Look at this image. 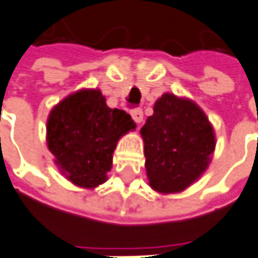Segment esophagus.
<instances>
[{
    "label": "esophagus",
    "instance_id": "34e87169",
    "mask_svg": "<svg viewBox=\"0 0 258 258\" xmlns=\"http://www.w3.org/2000/svg\"><path fill=\"white\" fill-rule=\"evenodd\" d=\"M131 117H133V120L137 122V124H140V122H143L144 118V113L141 108H137V110H133V113H131Z\"/></svg>",
    "mask_w": 258,
    "mask_h": 258
}]
</instances>
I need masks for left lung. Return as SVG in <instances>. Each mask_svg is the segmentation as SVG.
<instances>
[{"label":"left lung","instance_id":"1","mask_svg":"<svg viewBox=\"0 0 258 258\" xmlns=\"http://www.w3.org/2000/svg\"><path fill=\"white\" fill-rule=\"evenodd\" d=\"M150 186L178 194L201 178L216 147L215 131L192 100L165 93L141 128Z\"/></svg>","mask_w":258,"mask_h":258}]
</instances>
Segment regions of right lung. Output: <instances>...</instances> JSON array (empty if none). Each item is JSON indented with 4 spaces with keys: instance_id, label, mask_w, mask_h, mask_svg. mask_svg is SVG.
Listing matches in <instances>:
<instances>
[{
    "instance_id": "obj_1",
    "label": "right lung",
    "mask_w": 258,
    "mask_h": 258,
    "mask_svg": "<svg viewBox=\"0 0 258 258\" xmlns=\"http://www.w3.org/2000/svg\"><path fill=\"white\" fill-rule=\"evenodd\" d=\"M131 130H136L131 115L107 107L100 90L83 89L52 108L46 144L72 183L93 189L107 180L117 143Z\"/></svg>"
}]
</instances>
